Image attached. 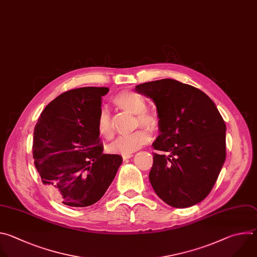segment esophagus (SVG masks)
<instances>
[{
  "mask_svg": "<svg viewBox=\"0 0 257 257\" xmlns=\"http://www.w3.org/2000/svg\"><path fill=\"white\" fill-rule=\"evenodd\" d=\"M133 157V154H125V155H122V159L123 160H126V159H130Z\"/></svg>",
  "mask_w": 257,
  "mask_h": 257,
  "instance_id": "esophagus-1",
  "label": "esophagus"
}]
</instances>
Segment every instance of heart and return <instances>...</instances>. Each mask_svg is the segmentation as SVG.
Here are the masks:
<instances>
[{
  "mask_svg": "<svg viewBox=\"0 0 257 257\" xmlns=\"http://www.w3.org/2000/svg\"><path fill=\"white\" fill-rule=\"evenodd\" d=\"M112 101L117 108L136 115V127L144 126L151 132L158 130L159 117L156 113L147 109V101L141 94L133 91H122L115 95ZM96 128L98 134L106 140L111 139L114 135L110 113L104 108L99 111ZM147 130L141 128L133 134L118 137L108 145V152L111 154H121V155L136 152L150 142L151 136Z\"/></svg>",
  "mask_w": 257,
  "mask_h": 257,
  "instance_id": "heart-1",
  "label": "heart"
}]
</instances>
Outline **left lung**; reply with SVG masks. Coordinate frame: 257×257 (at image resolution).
<instances>
[{
    "label": "left lung",
    "instance_id": "left-lung-1",
    "mask_svg": "<svg viewBox=\"0 0 257 257\" xmlns=\"http://www.w3.org/2000/svg\"><path fill=\"white\" fill-rule=\"evenodd\" d=\"M157 107L160 135L153 143L149 174L156 194L174 208L206 198L226 159V124L213 100L199 89L173 79L136 86Z\"/></svg>",
    "mask_w": 257,
    "mask_h": 257
}]
</instances>
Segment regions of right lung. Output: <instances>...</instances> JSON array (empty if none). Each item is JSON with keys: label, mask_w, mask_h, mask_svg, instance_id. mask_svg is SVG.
Returning <instances> with one entry per match:
<instances>
[{"label": "right lung", "mask_w": 257, "mask_h": 257, "mask_svg": "<svg viewBox=\"0 0 257 257\" xmlns=\"http://www.w3.org/2000/svg\"><path fill=\"white\" fill-rule=\"evenodd\" d=\"M107 87L62 93L46 105L34 127L32 153L42 183L70 207L97 202L111 184L122 158L103 154L96 128Z\"/></svg>", "instance_id": "obj_1"}]
</instances>
